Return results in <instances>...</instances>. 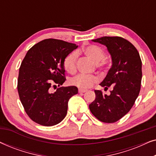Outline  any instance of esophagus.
<instances>
[{
	"mask_svg": "<svg viewBox=\"0 0 156 156\" xmlns=\"http://www.w3.org/2000/svg\"><path fill=\"white\" fill-rule=\"evenodd\" d=\"M87 90H86V89H79V93H84V92H86Z\"/></svg>",
	"mask_w": 156,
	"mask_h": 156,
	"instance_id": "34e87169",
	"label": "esophagus"
}]
</instances>
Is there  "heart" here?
<instances>
[{"label":"heart","instance_id":"heart-1","mask_svg":"<svg viewBox=\"0 0 156 156\" xmlns=\"http://www.w3.org/2000/svg\"><path fill=\"white\" fill-rule=\"evenodd\" d=\"M83 52L89 58L95 62L97 69L100 70L102 73H105L107 71L109 61L104 58L105 52L103 49L95 44H89L83 49ZM78 55L76 52H72L65 57L63 61V66L65 69L68 73L73 74L76 72V62H77ZM99 80L97 76L84 75L80 74L70 79L69 83L72 86L76 87L81 89H86L90 88L96 84Z\"/></svg>","mask_w":156,"mask_h":156}]
</instances>
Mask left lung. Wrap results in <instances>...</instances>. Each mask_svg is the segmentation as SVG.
I'll list each match as a JSON object with an SVG mask.
<instances>
[{"instance_id":"left-lung-1","label":"left lung","mask_w":156,"mask_h":156,"mask_svg":"<svg viewBox=\"0 0 156 156\" xmlns=\"http://www.w3.org/2000/svg\"><path fill=\"white\" fill-rule=\"evenodd\" d=\"M107 48L112 65L100 85L110 94L94 90L96 98L89 109L98 120L114 123L131 110L140 90L142 62L136 48L121 37H102L92 40Z\"/></svg>"}]
</instances>
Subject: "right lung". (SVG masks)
I'll use <instances>...</instances> for the list:
<instances>
[{
  "instance_id": "obj_1",
  "label": "right lung",
  "mask_w": 156,
  "mask_h": 156,
  "mask_svg": "<svg viewBox=\"0 0 156 156\" xmlns=\"http://www.w3.org/2000/svg\"><path fill=\"white\" fill-rule=\"evenodd\" d=\"M61 40L45 39L27 51L21 63L18 91L25 112L35 123L52 126L60 123L67 113L68 101L78 93L74 86L52 87L65 82L64 59L77 48Z\"/></svg>"
}]
</instances>
